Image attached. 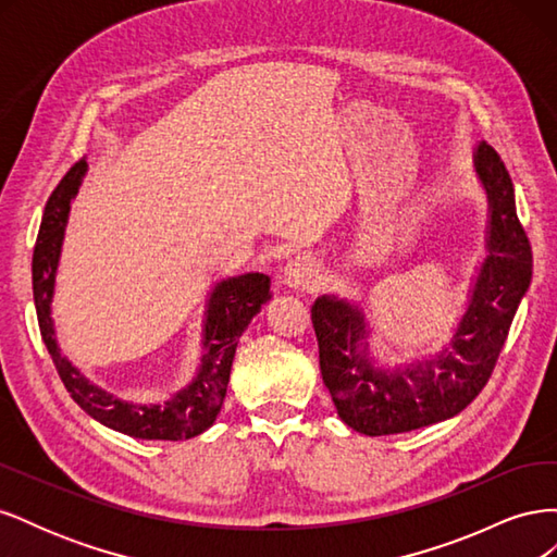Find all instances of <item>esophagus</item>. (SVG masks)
<instances>
[{
  "label": "esophagus",
  "mask_w": 557,
  "mask_h": 557,
  "mask_svg": "<svg viewBox=\"0 0 557 557\" xmlns=\"http://www.w3.org/2000/svg\"><path fill=\"white\" fill-rule=\"evenodd\" d=\"M283 278H285V283L290 285V288H297V290L313 288L315 278H318V262H315V258L307 256V252H301V256H295L288 264H285Z\"/></svg>",
  "instance_id": "obj_1"
}]
</instances>
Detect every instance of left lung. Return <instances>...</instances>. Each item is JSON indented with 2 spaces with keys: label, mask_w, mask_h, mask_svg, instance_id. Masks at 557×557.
<instances>
[{
  "label": "left lung",
  "mask_w": 557,
  "mask_h": 557,
  "mask_svg": "<svg viewBox=\"0 0 557 557\" xmlns=\"http://www.w3.org/2000/svg\"><path fill=\"white\" fill-rule=\"evenodd\" d=\"M474 166L487 195V256L465 315L434 358L379 367L369 356L362 311L334 295L313 301L320 374L336 413L360 434L411 432L467 409L491 379L516 309L530 288L532 248L518 221L507 166L485 141L474 150Z\"/></svg>",
  "instance_id": "left-lung-1"
}]
</instances>
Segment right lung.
I'll return each instance as SVG.
<instances>
[{"label":"right lung","mask_w":557,"mask_h":557,"mask_svg":"<svg viewBox=\"0 0 557 557\" xmlns=\"http://www.w3.org/2000/svg\"><path fill=\"white\" fill-rule=\"evenodd\" d=\"M86 172L88 162L83 158L62 176L44 209L35 256H32V290H35L41 339L50 358H53L66 393L72 395L83 411L102 425L129 434L134 440H193V436L209 430L215 416L221 413L239 336L248 327L252 315L260 313L264 301L272 297V293H269L272 281L267 274L250 272L215 283L205 311V330H201V334H205V339H201V364L195 379L181 387L172 399L160 404H132L102 391L62 356L55 339L53 318H50L64 227L70 221L72 201Z\"/></svg>","instance_id":"right-lung-1"}]
</instances>
